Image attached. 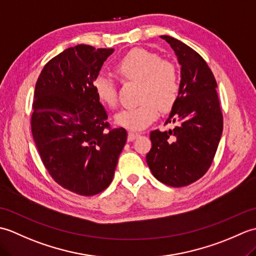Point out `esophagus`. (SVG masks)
<instances>
[{
	"label": "esophagus",
	"instance_id": "esophagus-1",
	"mask_svg": "<svg viewBox=\"0 0 256 256\" xmlns=\"http://www.w3.org/2000/svg\"><path fill=\"white\" fill-rule=\"evenodd\" d=\"M140 136V133H136V132H128V140H134L136 138Z\"/></svg>",
	"mask_w": 256,
	"mask_h": 256
}]
</instances>
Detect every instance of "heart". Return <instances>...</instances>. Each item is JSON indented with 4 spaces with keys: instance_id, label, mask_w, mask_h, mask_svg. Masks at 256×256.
I'll list each match as a JSON object with an SVG mask.
<instances>
[{
    "instance_id": "1",
    "label": "heart",
    "mask_w": 256,
    "mask_h": 256,
    "mask_svg": "<svg viewBox=\"0 0 256 256\" xmlns=\"http://www.w3.org/2000/svg\"><path fill=\"white\" fill-rule=\"evenodd\" d=\"M116 74L124 80L140 82L142 103L138 106L123 108L114 121L128 130H143L154 122L162 111H170L176 104L180 91V78L175 64L162 60L155 52L135 48L118 59L114 66ZM94 89L99 100L108 106L118 102L114 81L104 74L96 76Z\"/></svg>"
}]
</instances>
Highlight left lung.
<instances>
[{"mask_svg":"<svg viewBox=\"0 0 256 256\" xmlns=\"http://www.w3.org/2000/svg\"><path fill=\"white\" fill-rule=\"evenodd\" d=\"M180 64V91L167 123L175 128L150 132L146 162L154 177L172 187H184L202 177L220 142L224 118L211 69L197 52L176 38L162 35Z\"/></svg>","mask_w":256,"mask_h":256,"instance_id":"left-lung-1","label":"left lung"}]
</instances>
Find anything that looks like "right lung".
Here are the masks:
<instances>
[{
  "label": "right lung",
  "mask_w": 256,
  "mask_h": 256,
  "mask_svg": "<svg viewBox=\"0 0 256 256\" xmlns=\"http://www.w3.org/2000/svg\"><path fill=\"white\" fill-rule=\"evenodd\" d=\"M113 48L77 45L42 68L35 86L32 133L42 164L58 184L94 196L111 184L126 143L125 128H111L94 81Z\"/></svg>",
  "instance_id": "obj_1"
}]
</instances>
